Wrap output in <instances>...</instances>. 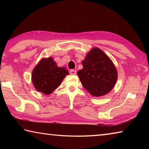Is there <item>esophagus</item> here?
<instances>
[{"label":"esophagus","mask_w":149,"mask_h":149,"mask_svg":"<svg viewBox=\"0 0 149 149\" xmlns=\"http://www.w3.org/2000/svg\"><path fill=\"white\" fill-rule=\"evenodd\" d=\"M70 74L71 75H75V74H76V70H70Z\"/></svg>","instance_id":"34e87169"}]
</instances>
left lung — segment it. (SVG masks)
Instances as JSON below:
<instances>
[{
	"label": "left lung",
	"mask_w": 149,
	"mask_h": 149,
	"mask_svg": "<svg viewBox=\"0 0 149 149\" xmlns=\"http://www.w3.org/2000/svg\"><path fill=\"white\" fill-rule=\"evenodd\" d=\"M82 64L84 68L78 71L77 75L91 95L98 97L111 91L117 81L118 72L114 63L102 50L93 48Z\"/></svg>",
	"instance_id": "1"
}]
</instances>
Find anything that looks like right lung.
<instances>
[{"label":"right lung","mask_w":149,"mask_h":149,"mask_svg":"<svg viewBox=\"0 0 149 149\" xmlns=\"http://www.w3.org/2000/svg\"><path fill=\"white\" fill-rule=\"evenodd\" d=\"M68 74L65 68L58 66L52 57L43 58L33 70L31 81L37 91L48 95L61 84Z\"/></svg>","instance_id":"obj_1"}]
</instances>
